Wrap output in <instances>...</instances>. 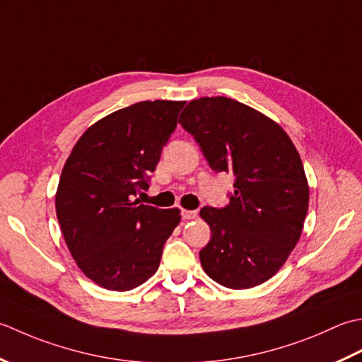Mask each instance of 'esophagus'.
Returning a JSON list of instances; mask_svg holds the SVG:
<instances>
[{
    "instance_id": "esophagus-1",
    "label": "esophagus",
    "mask_w": 362,
    "mask_h": 362,
    "mask_svg": "<svg viewBox=\"0 0 362 362\" xmlns=\"http://www.w3.org/2000/svg\"><path fill=\"white\" fill-rule=\"evenodd\" d=\"M181 216L184 220H194L197 218V211H187V209H181Z\"/></svg>"
}]
</instances>
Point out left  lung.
I'll return each instance as SVG.
<instances>
[{
    "instance_id": "8db88e82",
    "label": "left lung",
    "mask_w": 362,
    "mask_h": 362,
    "mask_svg": "<svg viewBox=\"0 0 362 362\" xmlns=\"http://www.w3.org/2000/svg\"><path fill=\"white\" fill-rule=\"evenodd\" d=\"M214 172L235 176L226 208L204 206L212 238L203 270L230 289H250L283 267L303 231L309 186L287 132L259 110L226 97L190 101L180 115Z\"/></svg>"
}]
</instances>
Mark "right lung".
Returning <instances> with one entry per match:
<instances>
[{"label": "right lung", "instance_id": "add662e5", "mask_svg": "<svg viewBox=\"0 0 362 362\" xmlns=\"http://www.w3.org/2000/svg\"><path fill=\"white\" fill-rule=\"evenodd\" d=\"M186 101H140L88 127L65 160L56 216L83 274L107 291L144 284L181 222L180 209L132 200L148 189Z\"/></svg>", "mask_w": 362, "mask_h": 362}]
</instances>
